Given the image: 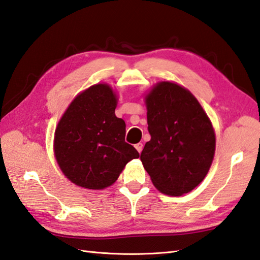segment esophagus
<instances>
[{
    "instance_id": "34e87169",
    "label": "esophagus",
    "mask_w": 260,
    "mask_h": 260,
    "mask_svg": "<svg viewBox=\"0 0 260 260\" xmlns=\"http://www.w3.org/2000/svg\"><path fill=\"white\" fill-rule=\"evenodd\" d=\"M135 148L137 149V152H138V153H141L142 150H143V144H142V143H138V144H136V145H135Z\"/></svg>"
}]
</instances>
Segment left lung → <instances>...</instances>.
<instances>
[{"label":"left lung","instance_id":"1","mask_svg":"<svg viewBox=\"0 0 260 260\" xmlns=\"http://www.w3.org/2000/svg\"><path fill=\"white\" fill-rule=\"evenodd\" d=\"M150 141L143 166L160 192L180 196L203 182L213 162L216 137L206 112L188 89L159 82L145 98Z\"/></svg>","mask_w":260,"mask_h":260}]
</instances>
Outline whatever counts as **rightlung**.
I'll list each match as a JSON object with an SVG mask.
<instances>
[{
    "instance_id": "right-lung-1",
    "label": "right lung",
    "mask_w": 260,
    "mask_h": 260,
    "mask_svg": "<svg viewBox=\"0 0 260 260\" xmlns=\"http://www.w3.org/2000/svg\"><path fill=\"white\" fill-rule=\"evenodd\" d=\"M116 94L107 84H96L78 94L59 119L54 154L72 183L104 189L116 182L125 165L140 157L125 142L126 125L115 115Z\"/></svg>"
}]
</instances>
